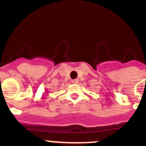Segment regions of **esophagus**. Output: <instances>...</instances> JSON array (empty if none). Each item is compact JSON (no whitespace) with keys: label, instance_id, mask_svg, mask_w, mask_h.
Wrapping results in <instances>:
<instances>
[{"label":"esophagus","instance_id":"obj_1","mask_svg":"<svg viewBox=\"0 0 146 146\" xmlns=\"http://www.w3.org/2000/svg\"><path fill=\"white\" fill-rule=\"evenodd\" d=\"M72 82L73 83V84H77V83H78V80H77V79L72 80Z\"/></svg>","mask_w":146,"mask_h":146}]
</instances>
